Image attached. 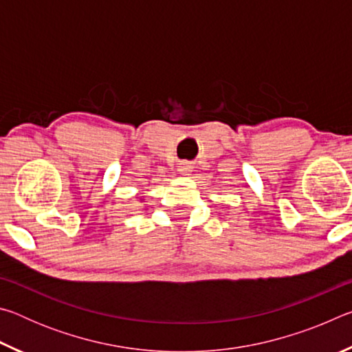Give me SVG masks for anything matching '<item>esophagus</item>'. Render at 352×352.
<instances>
[{
  "label": "esophagus",
  "instance_id": "obj_1",
  "mask_svg": "<svg viewBox=\"0 0 352 352\" xmlns=\"http://www.w3.org/2000/svg\"><path fill=\"white\" fill-rule=\"evenodd\" d=\"M178 170H180L183 175H189L190 172H192V164H190L189 162H182L180 164H178Z\"/></svg>",
  "mask_w": 352,
  "mask_h": 352
}]
</instances>
